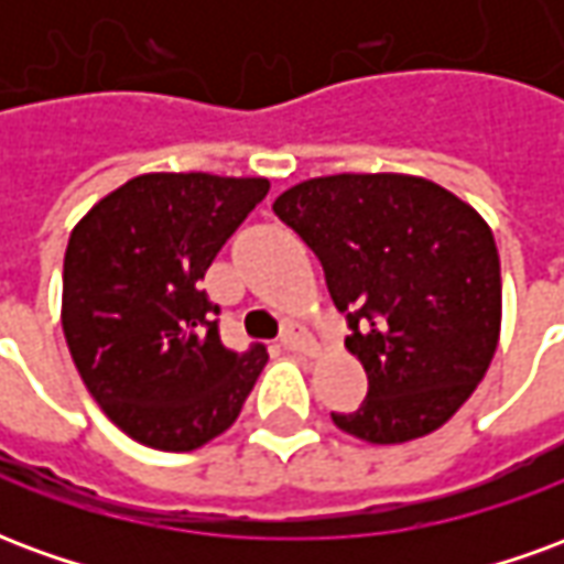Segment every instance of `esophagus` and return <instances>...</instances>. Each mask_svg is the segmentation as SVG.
I'll list each match as a JSON object with an SVG mask.
<instances>
[{
	"instance_id": "34e87169",
	"label": "esophagus",
	"mask_w": 564,
	"mask_h": 564,
	"mask_svg": "<svg viewBox=\"0 0 564 564\" xmlns=\"http://www.w3.org/2000/svg\"><path fill=\"white\" fill-rule=\"evenodd\" d=\"M281 344H283V347H286V350H295V354H305V350H311V341H307V332L302 329V326H295V323H290V326L283 329Z\"/></svg>"
}]
</instances>
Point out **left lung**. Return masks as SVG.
<instances>
[{"mask_svg":"<svg viewBox=\"0 0 564 564\" xmlns=\"http://www.w3.org/2000/svg\"><path fill=\"white\" fill-rule=\"evenodd\" d=\"M326 271L368 375L366 402L332 414L368 444L414 441L468 402L501 329V265L484 217L411 174H329L271 205Z\"/></svg>","mask_w":564,"mask_h":564,"instance_id":"obj_1","label":"left lung"}]
</instances>
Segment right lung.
Segmentation results:
<instances>
[{
    "label": "right lung",
    "mask_w": 564,
    "mask_h": 564,
    "mask_svg": "<svg viewBox=\"0 0 564 564\" xmlns=\"http://www.w3.org/2000/svg\"><path fill=\"white\" fill-rule=\"evenodd\" d=\"M265 196V177L139 174L72 229L68 354L111 423L139 444L196 449L241 414L269 350L238 354L220 341V305L202 281Z\"/></svg>",
    "instance_id": "obj_1"
}]
</instances>
